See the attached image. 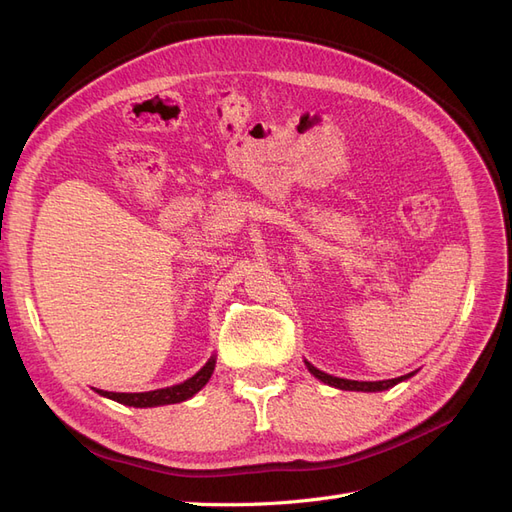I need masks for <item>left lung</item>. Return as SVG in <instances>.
I'll use <instances>...</instances> for the list:
<instances>
[{
    "mask_svg": "<svg viewBox=\"0 0 512 512\" xmlns=\"http://www.w3.org/2000/svg\"><path fill=\"white\" fill-rule=\"evenodd\" d=\"M307 369L312 371V374L322 380L324 384H331V386H337V389H344V391H369V393H376V391H386L391 389V386H395L397 382L410 378L412 374L408 376H401V378H393V380H380V382H359V380H344V378H335V376H329L324 374V371L316 369L314 365L307 363Z\"/></svg>",
    "mask_w": 512,
    "mask_h": 512,
    "instance_id": "left-lung-1",
    "label": "left lung"
}]
</instances>
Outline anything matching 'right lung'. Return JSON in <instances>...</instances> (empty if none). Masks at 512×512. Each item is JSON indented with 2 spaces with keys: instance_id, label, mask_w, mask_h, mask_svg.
Returning a JSON list of instances; mask_svg holds the SVG:
<instances>
[{
  "instance_id": "obj_1",
  "label": "right lung",
  "mask_w": 512,
  "mask_h": 512,
  "mask_svg": "<svg viewBox=\"0 0 512 512\" xmlns=\"http://www.w3.org/2000/svg\"><path fill=\"white\" fill-rule=\"evenodd\" d=\"M215 369V359L207 361V365L194 374L190 380H185L175 386H166V389L158 391H147V393H111V391H98L100 395L115 399L123 406H134V408H153V406H168V404H179V401L190 399L194 393H198L203 386L209 382L211 374Z\"/></svg>"
}]
</instances>
